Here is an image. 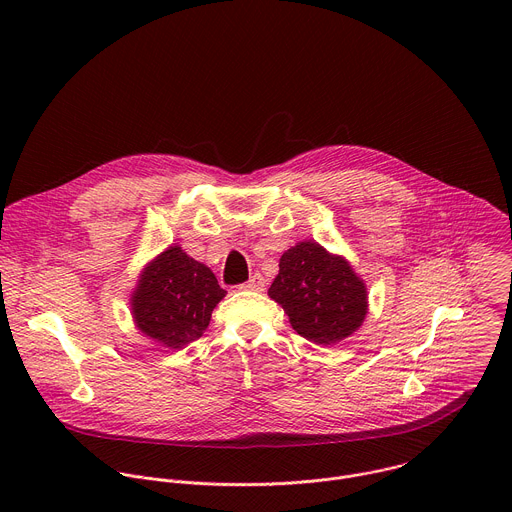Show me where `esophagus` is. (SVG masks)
<instances>
[{
    "label": "esophagus",
    "instance_id": "34e87169",
    "mask_svg": "<svg viewBox=\"0 0 512 512\" xmlns=\"http://www.w3.org/2000/svg\"><path fill=\"white\" fill-rule=\"evenodd\" d=\"M241 289H247V291H263V289H265V279H263L259 273H255L247 283L241 285Z\"/></svg>",
    "mask_w": 512,
    "mask_h": 512
}]
</instances>
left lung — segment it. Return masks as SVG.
I'll use <instances>...</instances> for the list:
<instances>
[{"label": "left lung", "instance_id": "1", "mask_svg": "<svg viewBox=\"0 0 512 512\" xmlns=\"http://www.w3.org/2000/svg\"><path fill=\"white\" fill-rule=\"evenodd\" d=\"M267 294L283 308L291 328L324 346L354 334L369 314L364 279L342 255L316 241H302L281 255Z\"/></svg>", "mask_w": 512, "mask_h": 512}]
</instances>
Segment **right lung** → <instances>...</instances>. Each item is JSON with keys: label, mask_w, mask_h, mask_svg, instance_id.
<instances>
[{"label": "right lung", "mask_w": 512, "mask_h": 512, "mask_svg": "<svg viewBox=\"0 0 512 512\" xmlns=\"http://www.w3.org/2000/svg\"><path fill=\"white\" fill-rule=\"evenodd\" d=\"M225 296L210 267L170 245L143 267L129 304L141 334L160 346L182 348L202 336Z\"/></svg>", "instance_id": "1"}]
</instances>
